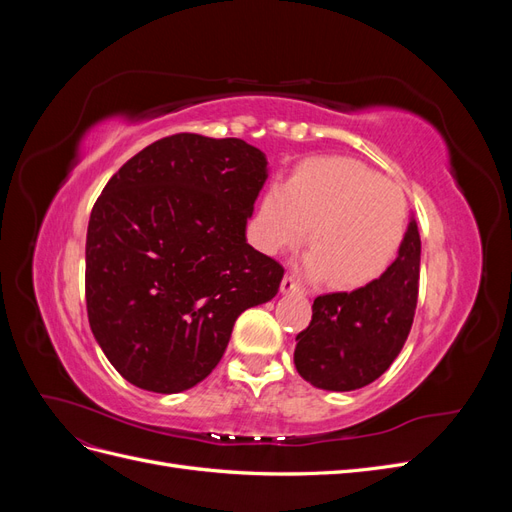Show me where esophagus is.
I'll use <instances>...</instances> for the list:
<instances>
[{"label": "esophagus", "mask_w": 512, "mask_h": 512, "mask_svg": "<svg viewBox=\"0 0 512 512\" xmlns=\"http://www.w3.org/2000/svg\"><path fill=\"white\" fill-rule=\"evenodd\" d=\"M282 292L284 294H303L305 288L297 282V277L294 275H286L282 280Z\"/></svg>", "instance_id": "34e87169"}]
</instances>
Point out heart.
<instances>
[{
    "label": "heart",
    "mask_w": 512,
    "mask_h": 512,
    "mask_svg": "<svg viewBox=\"0 0 512 512\" xmlns=\"http://www.w3.org/2000/svg\"><path fill=\"white\" fill-rule=\"evenodd\" d=\"M406 222V194L397 183L356 160L314 158L294 170L286 188L273 185L262 194L252 235L262 252L280 254L309 230L307 271H329L339 286H363L389 267Z\"/></svg>",
    "instance_id": "obj_1"
}]
</instances>
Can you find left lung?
I'll use <instances>...</instances> for the list:
<instances>
[{"instance_id": "1", "label": "left lung", "mask_w": 512, "mask_h": 512, "mask_svg": "<svg viewBox=\"0 0 512 512\" xmlns=\"http://www.w3.org/2000/svg\"><path fill=\"white\" fill-rule=\"evenodd\" d=\"M421 269V237L412 220L399 256L378 280L352 292L316 297L312 322L297 335L294 365L324 391H354L378 380L412 329Z\"/></svg>"}]
</instances>
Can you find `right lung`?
<instances>
[{
  "label": "right lung",
  "instance_id": "obj_1",
  "mask_svg": "<svg viewBox=\"0 0 512 512\" xmlns=\"http://www.w3.org/2000/svg\"><path fill=\"white\" fill-rule=\"evenodd\" d=\"M265 181L260 149L181 132L104 185L87 226V316L138 389L181 393L205 380L235 320L280 290L284 267L245 239Z\"/></svg>",
  "mask_w": 512,
  "mask_h": 512
}]
</instances>
